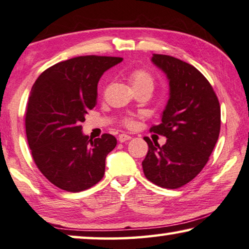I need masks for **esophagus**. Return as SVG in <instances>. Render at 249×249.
Segmentation results:
<instances>
[{"mask_svg": "<svg viewBox=\"0 0 249 249\" xmlns=\"http://www.w3.org/2000/svg\"><path fill=\"white\" fill-rule=\"evenodd\" d=\"M131 139V137L129 135H125V133H121V135L118 136V140L120 141V142H125V141H128Z\"/></svg>", "mask_w": 249, "mask_h": 249, "instance_id": "obj_1", "label": "esophagus"}]
</instances>
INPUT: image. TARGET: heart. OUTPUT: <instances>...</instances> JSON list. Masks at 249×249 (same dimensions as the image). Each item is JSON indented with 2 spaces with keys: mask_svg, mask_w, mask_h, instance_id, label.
<instances>
[{
  "mask_svg": "<svg viewBox=\"0 0 249 249\" xmlns=\"http://www.w3.org/2000/svg\"><path fill=\"white\" fill-rule=\"evenodd\" d=\"M129 81L131 83L133 89H139V88H148V89H154L155 79L150 72L143 69H137L132 71L129 75ZM122 124L128 128H133L136 124V120L132 116H127L122 119Z\"/></svg>",
  "mask_w": 249,
  "mask_h": 249,
  "instance_id": "heart-1",
  "label": "heart"
}]
</instances>
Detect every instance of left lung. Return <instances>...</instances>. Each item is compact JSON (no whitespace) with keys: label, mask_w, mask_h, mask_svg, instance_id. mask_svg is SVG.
Masks as SVG:
<instances>
[{"label":"left lung","mask_w":249,"mask_h":249,"mask_svg":"<svg viewBox=\"0 0 249 249\" xmlns=\"http://www.w3.org/2000/svg\"><path fill=\"white\" fill-rule=\"evenodd\" d=\"M151 61L166 73L170 92L161 124L150 131L167 141L160 147L143 138L149 150L142 169L155 185L177 189L207 163L219 137L220 106L208 80L191 64L164 54H152Z\"/></svg>","instance_id":"1"}]
</instances>
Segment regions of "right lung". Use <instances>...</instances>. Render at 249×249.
<instances>
[{
	"instance_id": "add662e5",
	"label": "right lung",
	"mask_w": 249,
	"mask_h": 249,
	"mask_svg": "<svg viewBox=\"0 0 249 249\" xmlns=\"http://www.w3.org/2000/svg\"><path fill=\"white\" fill-rule=\"evenodd\" d=\"M121 61L76 56L47 69L32 87L25 112L29 147L42 175L60 189H89L105 175L106 157L117 139L109 133L89 139L81 122L97 103L101 75Z\"/></svg>"
}]
</instances>
